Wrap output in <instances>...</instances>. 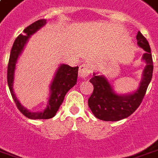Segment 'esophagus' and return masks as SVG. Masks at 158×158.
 I'll use <instances>...</instances> for the list:
<instances>
[{"mask_svg":"<svg viewBox=\"0 0 158 158\" xmlns=\"http://www.w3.org/2000/svg\"><path fill=\"white\" fill-rule=\"evenodd\" d=\"M91 69L90 65L89 64H83L79 66V75L82 78H86L88 77L91 73Z\"/></svg>","mask_w":158,"mask_h":158,"instance_id":"34e87169","label":"esophagus"}]
</instances>
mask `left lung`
Listing matches in <instances>:
<instances>
[{
    "label": "left lung",
    "mask_w": 158,
    "mask_h": 158,
    "mask_svg": "<svg viewBox=\"0 0 158 158\" xmlns=\"http://www.w3.org/2000/svg\"><path fill=\"white\" fill-rule=\"evenodd\" d=\"M137 44L143 48L142 59L147 63L143 70L142 79L139 88L127 94H118L114 92L110 82L105 76L93 73L89 79L94 85L93 93L88 100L89 107L98 119L105 121H117L128 117L141 105L152 77L153 62L150 45L140 31L136 35Z\"/></svg>",
    "instance_id": "obj_1"
}]
</instances>
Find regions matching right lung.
Wrapping results in <instances>:
<instances>
[{
	"instance_id": "right-lung-1",
	"label": "right lung",
	"mask_w": 158,
	"mask_h": 158,
	"mask_svg": "<svg viewBox=\"0 0 158 158\" xmlns=\"http://www.w3.org/2000/svg\"><path fill=\"white\" fill-rule=\"evenodd\" d=\"M46 21L47 20L45 19L36 21L35 23L24 29L23 34H20L14 42L13 46L10 50V58L8 63L7 84L10 94L18 110L26 117L29 119H50L53 117L64 101L65 94H67V92L70 89L76 85L78 78V66L70 67L69 65L67 64H61L57 69L55 76L50 85V97L48 101V106L45 110L41 112H31L29 110L23 107L19 102V100L17 99L16 94H14V73L17 59L23 52L29 37L32 34H34L41 27H43L46 24Z\"/></svg>"
}]
</instances>
